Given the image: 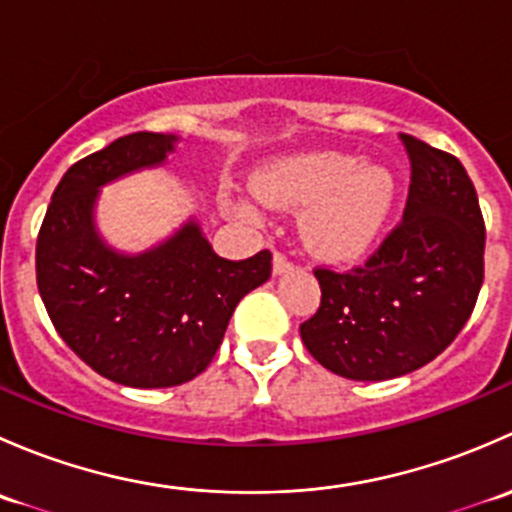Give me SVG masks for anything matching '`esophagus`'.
<instances>
[{
	"label": "esophagus",
	"instance_id": "esophagus-1",
	"mask_svg": "<svg viewBox=\"0 0 512 512\" xmlns=\"http://www.w3.org/2000/svg\"><path fill=\"white\" fill-rule=\"evenodd\" d=\"M292 267L294 262L289 260L285 252H275V257H272V272H275V275H285Z\"/></svg>",
	"mask_w": 512,
	"mask_h": 512
}]
</instances>
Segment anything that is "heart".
<instances>
[{"label":"heart","mask_w":512,"mask_h":512,"mask_svg":"<svg viewBox=\"0 0 512 512\" xmlns=\"http://www.w3.org/2000/svg\"><path fill=\"white\" fill-rule=\"evenodd\" d=\"M255 190L272 208L302 213L304 242L329 260L361 255L394 203V175L381 165H359L342 153H294L257 173ZM257 215L252 203H242Z\"/></svg>","instance_id":"1"}]
</instances>
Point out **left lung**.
<instances>
[{
	"label": "left lung",
	"instance_id": "8db88e82",
	"mask_svg": "<svg viewBox=\"0 0 512 512\" xmlns=\"http://www.w3.org/2000/svg\"><path fill=\"white\" fill-rule=\"evenodd\" d=\"M411 185L401 223L347 272L317 267L304 347L334 374L384 381L421 369L458 337L483 285L485 223L461 160L401 133Z\"/></svg>",
	"mask_w": 512,
	"mask_h": 512
}]
</instances>
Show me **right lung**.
I'll return each instance as SVG.
<instances>
[{"label": "right lung", "mask_w": 512, "mask_h": 512, "mask_svg": "<svg viewBox=\"0 0 512 512\" xmlns=\"http://www.w3.org/2000/svg\"><path fill=\"white\" fill-rule=\"evenodd\" d=\"M175 136L131 133L71 165L36 237V287L56 332L116 384L168 389L208 369L237 302L270 280L272 252L225 260L190 220L141 255L98 237V188L160 165Z\"/></svg>", "instance_id": "obj_1"}]
</instances>
